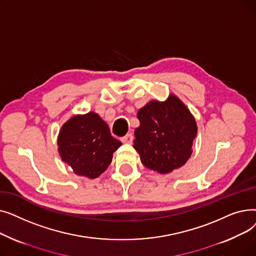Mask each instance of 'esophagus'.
<instances>
[{
  "mask_svg": "<svg viewBox=\"0 0 256 256\" xmlns=\"http://www.w3.org/2000/svg\"><path fill=\"white\" fill-rule=\"evenodd\" d=\"M120 140H121V142H122V143H128V144H130V143L132 142V134H126V135L124 137L120 138Z\"/></svg>",
  "mask_w": 256,
  "mask_h": 256,
  "instance_id": "esophagus-1",
  "label": "esophagus"
}]
</instances>
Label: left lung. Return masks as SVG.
<instances>
[{
  "mask_svg": "<svg viewBox=\"0 0 256 256\" xmlns=\"http://www.w3.org/2000/svg\"><path fill=\"white\" fill-rule=\"evenodd\" d=\"M137 117L140 126L135 130L134 148L146 168L165 174L186 163L192 154L197 124L178 96L171 94L165 102H150Z\"/></svg>",
  "mask_w": 256,
  "mask_h": 256,
  "instance_id": "8db88e82",
  "label": "left lung"
}]
</instances>
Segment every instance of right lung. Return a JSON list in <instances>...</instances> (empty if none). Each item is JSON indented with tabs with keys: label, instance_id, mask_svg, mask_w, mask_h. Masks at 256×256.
<instances>
[{
	"label": "right lung",
	"instance_id": "obj_1",
	"mask_svg": "<svg viewBox=\"0 0 256 256\" xmlns=\"http://www.w3.org/2000/svg\"><path fill=\"white\" fill-rule=\"evenodd\" d=\"M58 150L63 162L80 176L96 178L112 162L121 142L112 137L98 114L76 115L62 126Z\"/></svg>",
	"mask_w": 256,
	"mask_h": 256
}]
</instances>
